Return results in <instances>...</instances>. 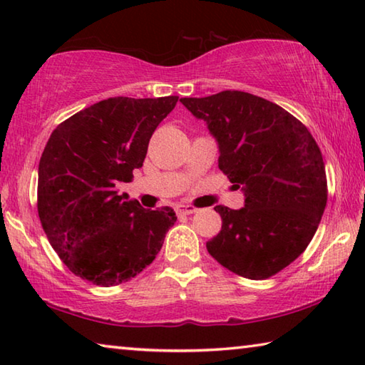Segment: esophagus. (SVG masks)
<instances>
[{"instance_id":"34e87169","label":"esophagus","mask_w":365,"mask_h":365,"mask_svg":"<svg viewBox=\"0 0 365 365\" xmlns=\"http://www.w3.org/2000/svg\"><path fill=\"white\" fill-rule=\"evenodd\" d=\"M197 209L195 206H190V205H180L175 207V212L177 215H188V214H195Z\"/></svg>"}]
</instances>
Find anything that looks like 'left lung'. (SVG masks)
<instances>
[{
    "mask_svg": "<svg viewBox=\"0 0 365 365\" xmlns=\"http://www.w3.org/2000/svg\"><path fill=\"white\" fill-rule=\"evenodd\" d=\"M180 101L207 123L219 143V169L245 191V207H214L222 228L206 243L209 255L245 279L279 274L304 252L327 206L316 140L288 110L246 91Z\"/></svg>",
    "mask_w": 365,
    "mask_h": 365,
    "instance_id": "obj_1",
    "label": "left lung"
}]
</instances>
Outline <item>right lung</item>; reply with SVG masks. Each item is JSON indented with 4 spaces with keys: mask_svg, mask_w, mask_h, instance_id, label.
I'll use <instances>...</instances> for the list:
<instances>
[{
    "mask_svg": "<svg viewBox=\"0 0 365 365\" xmlns=\"http://www.w3.org/2000/svg\"><path fill=\"white\" fill-rule=\"evenodd\" d=\"M178 96L108 98L54 128L38 165V217L67 269L98 287L148 267L175 224L174 209H145L117 193L143 165L148 143Z\"/></svg>",
    "mask_w": 365,
    "mask_h": 365,
    "instance_id": "right-lung-1",
    "label": "right lung"
}]
</instances>
